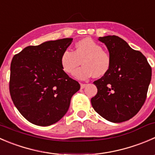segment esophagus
I'll return each mask as SVG.
<instances>
[{"label": "esophagus", "mask_w": 155, "mask_h": 155, "mask_svg": "<svg viewBox=\"0 0 155 155\" xmlns=\"http://www.w3.org/2000/svg\"><path fill=\"white\" fill-rule=\"evenodd\" d=\"M86 84H83V83H81L80 84V86H81V88H85V86H86Z\"/></svg>", "instance_id": "obj_1"}]
</instances>
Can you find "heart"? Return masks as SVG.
<instances>
[{"mask_svg":"<svg viewBox=\"0 0 155 155\" xmlns=\"http://www.w3.org/2000/svg\"><path fill=\"white\" fill-rule=\"evenodd\" d=\"M74 76L79 80H86L92 76L101 77L110 68L111 59L109 54L103 50L101 46L90 38L79 40L75 45L74 51L65 50L61 57L63 70L73 74L80 65Z\"/></svg>","mask_w":155,"mask_h":155,"instance_id":"heart-1","label":"heart"}]
</instances>
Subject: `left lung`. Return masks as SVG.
<instances>
[{"mask_svg":"<svg viewBox=\"0 0 155 155\" xmlns=\"http://www.w3.org/2000/svg\"><path fill=\"white\" fill-rule=\"evenodd\" d=\"M111 59L109 71L94 81L97 93L91 99L94 110L112 123L133 117L146 99L151 68L146 58L116 35L99 37Z\"/></svg>","mask_w":155,"mask_h":155,"instance_id":"left-lung-1","label":"left lung"}]
</instances>
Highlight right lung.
<instances>
[{
	"mask_svg": "<svg viewBox=\"0 0 155 155\" xmlns=\"http://www.w3.org/2000/svg\"><path fill=\"white\" fill-rule=\"evenodd\" d=\"M72 38L28 46L10 64V93L24 117L41 127L52 125L67 114L80 85L63 70L61 57Z\"/></svg>",
	"mask_w": 155,
	"mask_h": 155,
	"instance_id": "add662e5",
	"label": "right lung"
}]
</instances>
